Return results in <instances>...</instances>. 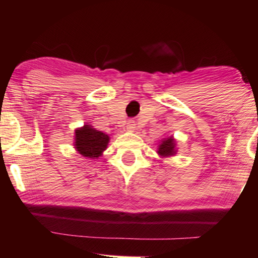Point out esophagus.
I'll list each match as a JSON object with an SVG mask.
<instances>
[{
  "label": "esophagus",
  "instance_id": "34e87169",
  "mask_svg": "<svg viewBox=\"0 0 258 258\" xmlns=\"http://www.w3.org/2000/svg\"><path fill=\"white\" fill-rule=\"evenodd\" d=\"M135 129H136V123H135V121L134 120L128 121V123H126V130L130 133H133Z\"/></svg>",
  "mask_w": 258,
  "mask_h": 258
}]
</instances>
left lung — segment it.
Returning a JSON list of instances; mask_svg holds the SVG:
<instances>
[{"instance_id":"obj_1","label":"left lung","mask_w":258,"mask_h":258,"mask_svg":"<svg viewBox=\"0 0 258 258\" xmlns=\"http://www.w3.org/2000/svg\"><path fill=\"white\" fill-rule=\"evenodd\" d=\"M157 153L161 158H169L174 157L177 154V141L174 136H169L167 138H163L161 143L158 145Z\"/></svg>"}]
</instances>
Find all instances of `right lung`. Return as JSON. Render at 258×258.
I'll return each mask as SVG.
<instances>
[{"mask_svg":"<svg viewBox=\"0 0 258 258\" xmlns=\"http://www.w3.org/2000/svg\"><path fill=\"white\" fill-rule=\"evenodd\" d=\"M109 136L95 129L91 124H84L75 130L74 149L88 159H98L107 149Z\"/></svg>","mask_w":258,"mask_h":258,"instance_id":"right-lung-1","label":"right lung"}]
</instances>
